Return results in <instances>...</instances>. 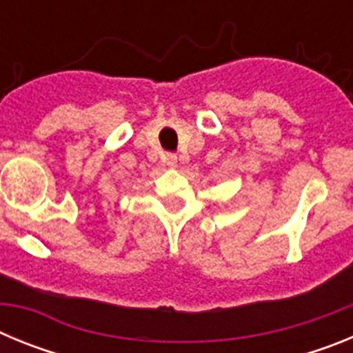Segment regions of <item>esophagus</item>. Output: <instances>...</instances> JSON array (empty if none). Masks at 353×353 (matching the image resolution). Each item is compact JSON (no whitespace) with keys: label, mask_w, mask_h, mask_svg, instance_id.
Returning <instances> with one entry per match:
<instances>
[{"label":"esophagus","mask_w":353,"mask_h":353,"mask_svg":"<svg viewBox=\"0 0 353 353\" xmlns=\"http://www.w3.org/2000/svg\"><path fill=\"white\" fill-rule=\"evenodd\" d=\"M166 162H168V166H176V155L174 154H168L166 155Z\"/></svg>","instance_id":"obj_1"}]
</instances>
